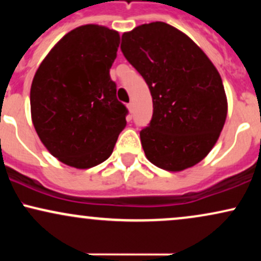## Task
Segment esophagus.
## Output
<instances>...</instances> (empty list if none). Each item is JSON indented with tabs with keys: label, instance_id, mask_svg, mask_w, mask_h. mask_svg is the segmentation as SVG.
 <instances>
[{
	"label": "esophagus",
	"instance_id": "obj_1",
	"mask_svg": "<svg viewBox=\"0 0 261 261\" xmlns=\"http://www.w3.org/2000/svg\"><path fill=\"white\" fill-rule=\"evenodd\" d=\"M127 109H128V112L133 113V110H134V104H133V103H128V104H127Z\"/></svg>",
	"mask_w": 261,
	"mask_h": 261
}]
</instances>
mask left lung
<instances>
[{"label":"left lung","mask_w":261,"mask_h":261,"mask_svg":"<svg viewBox=\"0 0 261 261\" xmlns=\"http://www.w3.org/2000/svg\"><path fill=\"white\" fill-rule=\"evenodd\" d=\"M121 51L146 81L153 101L152 120L140 133L147 160L168 172L201 162L216 145L228 110L211 60L164 22L124 33Z\"/></svg>","instance_id":"8db88e82"}]
</instances>
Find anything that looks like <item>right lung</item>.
Here are the masks:
<instances>
[{
	"label": "right lung",
	"mask_w": 261,
	"mask_h": 261,
	"mask_svg": "<svg viewBox=\"0 0 261 261\" xmlns=\"http://www.w3.org/2000/svg\"><path fill=\"white\" fill-rule=\"evenodd\" d=\"M119 44L114 29L77 27L55 44L33 79L35 131L54 157L73 168L108 160L126 126L127 109L116 98L109 74Z\"/></svg>",
	"instance_id": "1"
}]
</instances>
